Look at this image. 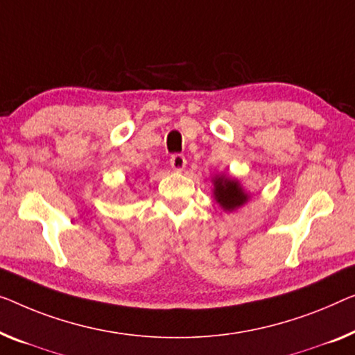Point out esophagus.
Masks as SVG:
<instances>
[{"label":"esophagus","instance_id":"34e87169","mask_svg":"<svg viewBox=\"0 0 355 355\" xmlns=\"http://www.w3.org/2000/svg\"><path fill=\"white\" fill-rule=\"evenodd\" d=\"M171 166L175 172H182L184 167H187V157L183 155H173L171 157Z\"/></svg>","mask_w":355,"mask_h":355}]
</instances>
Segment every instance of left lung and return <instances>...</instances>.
Returning <instances> with one entry per match:
<instances>
[{
    "mask_svg": "<svg viewBox=\"0 0 355 355\" xmlns=\"http://www.w3.org/2000/svg\"><path fill=\"white\" fill-rule=\"evenodd\" d=\"M214 183V198L220 207L226 211L239 209L248 200V194L241 187L239 180L228 175H215L211 178Z\"/></svg>",
    "mask_w": 355,
    "mask_h": 355,
    "instance_id": "left-lung-1",
    "label": "left lung"
}]
</instances>
